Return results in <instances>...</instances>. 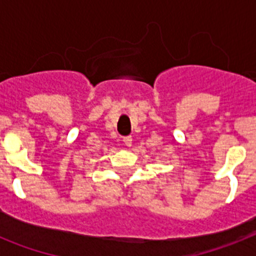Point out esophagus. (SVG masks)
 Wrapping results in <instances>:
<instances>
[{
    "label": "esophagus",
    "instance_id": "obj_1",
    "mask_svg": "<svg viewBox=\"0 0 256 256\" xmlns=\"http://www.w3.org/2000/svg\"><path fill=\"white\" fill-rule=\"evenodd\" d=\"M132 137H130V136H128V137H124L123 138V142H124V144H126V148H130V146H132Z\"/></svg>",
    "mask_w": 256,
    "mask_h": 256
}]
</instances>
